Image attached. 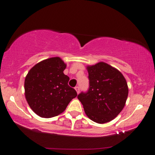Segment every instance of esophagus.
Wrapping results in <instances>:
<instances>
[{
    "label": "esophagus",
    "mask_w": 155,
    "mask_h": 155,
    "mask_svg": "<svg viewBox=\"0 0 155 155\" xmlns=\"http://www.w3.org/2000/svg\"><path fill=\"white\" fill-rule=\"evenodd\" d=\"M75 90L76 91V92H77L78 94H79V91H80V90H79V87H75Z\"/></svg>",
    "instance_id": "esophagus-1"
}]
</instances>
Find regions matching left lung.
I'll return each mask as SVG.
<instances>
[{"mask_svg":"<svg viewBox=\"0 0 155 155\" xmlns=\"http://www.w3.org/2000/svg\"><path fill=\"white\" fill-rule=\"evenodd\" d=\"M89 89L78 99L87 116L99 124L109 122L124 107L129 89L123 74L108 64L99 62L87 66Z\"/></svg>","mask_w":155,"mask_h":155,"instance_id":"left-lung-1","label":"left lung"}]
</instances>
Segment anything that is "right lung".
I'll return each mask as SVG.
<instances>
[{
  "label": "right lung",
  "instance_id": "add662e5",
  "mask_svg": "<svg viewBox=\"0 0 155 155\" xmlns=\"http://www.w3.org/2000/svg\"><path fill=\"white\" fill-rule=\"evenodd\" d=\"M66 68L60 57H52L36 64L25 76V99L39 117L58 116L77 96L75 89L68 85L69 77L64 74Z\"/></svg>",
  "mask_w": 155,
  "mask_h": 155
}]
</instances>
